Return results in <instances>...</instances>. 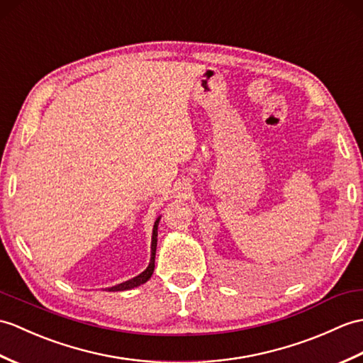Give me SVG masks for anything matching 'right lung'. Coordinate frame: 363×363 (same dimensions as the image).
<instances>
[{
    "label": "right lung",
    "mask_w": 363,
    "mask_h": 363,
    "mask_svg": "<svg viewBox=\"0 0 363 363\" xmlns=\"http://www.w3.org/2000/svg\"><path fill=\"white\" fill-rule=\"evenodd\" d=\"M159 220L161 218H157L156 223H155V227H153V238H151V259H150V264L148 267L143 271L140 275L131 278V280L125 281V283H121L117 286H113V288H109L108 291H128V289H133V288H138V286L147 283L150 280V277L153 275V271H155V255H156V246H157V224H159Z\"/></svg>",
    "instance_id": "add662e5"
}]
</instances>
